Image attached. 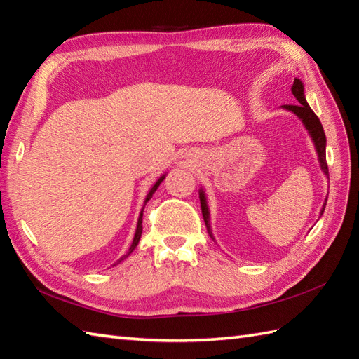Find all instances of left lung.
I'll return each instance as SVG.
<instances>
[{
	"mask_svg": "<svg viewBox=\"0 0 359 359\" xmlns=\"http://www.w3.org/2000/svg\"><path fill=\"white\" fill-rule=\"evenodd\" d=\"M292 93L296 97V100L299 102L297 104H284L280 106L282 109H287L290 112H293L294 116L302 121V125L306 126L309 135L311 137V142L315 144L316 154H318V160H319V166H321L323 172L325 174V177H329V168H327V160H325V134L321 121L316 117V114L311 111V108L309 106L307 100H306V94H304V83L299 79H294L293 86H292ZM199 197H201V207H202V216L205 220V225H207L208 234L212 238V231H211V225H210V208H208V202H207V196H205L203 188L199 189ZM325 203L327 199L321 208V216L325 210Z\"/></svg>",
	"mask_w": 359,
	"mask_h": 359,
	"instance_id": "obj_1",
	"label": "left lung"
}]
</instances>
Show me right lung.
I'll list each match as a JSON object with an SVG mask.
<instances>
[{
    "label": "right lung",
    "mask_w": 359,
    "mask_h": 359,
    "mask_svg": "<svg viewBox=\"0 0 359 359\" xmlns=\"http://www.w3.org/2000/svg\"><path fill=\"white\" fill-rule=\"evenodd\" d=\"M166 177V174H163V175H160V177L157 179V182H156V184L154 185H152L151 188H149V191H148V194H147V197H144V203H143V208H144V205H147V202L151 199V197H152V194H154L156 191H157V188H158V185L160 184H162V182H163V179ZM143 208H142V211H140V215H139V220H137V228H135V234H134V239H133V243H131V247H129V250H128V253L126 255H123V256H121L120 259H118V261L116 262V264H114V265H117V264H120L121 261H125V259L129 256V255H131L133 253V251L135 250V247L137 245H139V241H140V238H142V222H143Z\"/></svg>",
    "instance_id": "right-lung-1"
}]
</instances>
